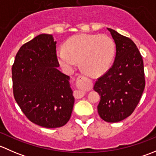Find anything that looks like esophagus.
Listing matches in <instances>:
<instances>
[{
	"mask_svg": "<svg viewBox=\"0 0 156 156\" xmlns=\"http://www.w3.org/2000/svg\"><path fill=\"white\" fill-rule=\"evenodd\" d=\"M77 84H78V87H84V86H87V84H88V80L84 76H79L78 78V81H77ZM85 95V92L83 90H75L74 92V96L76 99H80L81 97H83Z\"/></svg>",
	"mask_w": 156,
	"mask_h": 156,
	"instance_id": "1",
	"label": "esophagus"
}]
</instances>
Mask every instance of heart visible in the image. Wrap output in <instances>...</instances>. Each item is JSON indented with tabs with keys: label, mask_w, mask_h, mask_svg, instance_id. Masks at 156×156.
<instances>
[{
	"label": "heart",
	"mask_w": 156,
	"mask_h": 156,
	"mask_svg": "<svg viewBox=\"0 0 156 156\" xmlns=\"http://www.w3.org/2000/svg\"><path fill=\"white\" fill-rule=\"evenodd\" d=\"M115 55V44L106 34H78L64 44L56 53L61 66L67 71L76 67L78 61L84 72L99 76L108 70Z\"/></svg>",
	"instance_id": "obj_1"
}]
</instances>
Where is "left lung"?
<instances>
[{
    "mask_svg": "<svg viewBox=\"0 0 156 156\" xmlns=\"http://www.w3.org/2000/svg\"><path fill=\"white\" fill-rule=\"evenodd\" d=\"M116 46L112 66L98 78L94 90L100 96L97 110L107 122H119L130 116L145 87L144 61L132 40L107 28Z\"/></svg>",
    "mask_w": 156,
    "mask_h": 156,
    "instance_id": "left-lung-1",
    "label": "left lung"
}]
</instances>
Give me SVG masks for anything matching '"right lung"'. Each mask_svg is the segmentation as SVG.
Returning <instances> with one entry per match:
<instances>
[{
    "label": "right lung",
    "mask_w": 156,
    "mask_h": 156,
    "mask_svg": "<svg viewBox=\"0 0 156 156\" xmlns=\"http://www.w3.org/2000/svg\"><path fill=\"white\" fill-rule=\"evenodd\" d=\"M52 34H41L20 48L12 67L13 95L33 123L47 128L65 125L75 98L70 77L62 73Z\"/></svg>",
    "instance_id": "add662e5"
}]
</instances>
